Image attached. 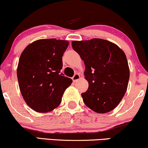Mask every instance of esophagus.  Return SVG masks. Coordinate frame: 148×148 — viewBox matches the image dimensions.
Masks as SVG:
<instances>
[{"label": "esophagus", "instance_id": "esophagus-1", "mask_svg": "<svg viewBox=\"0 0 148 148\" xmlns=\"http://www.w3.org/2000/svg\"><path fill=\"white\" fill-rule=\"evenodd\" d=\"M80 79V75L78 73H76L74 75V76L72 77V79L73 82H76L77 80H79Z\"/></svg>", "mask_w": 148, "mask_h": 148}]
</instances>
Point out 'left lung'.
Here are the masks:
<instances>
[{
	"label": "left lung",
	"instance_id": "left-lung-1",
	"mask_svg": "<svg viewBox=\"0 0 148 148\" xmlns=\"http://www.w3.org/2000/svg\"><path fill=\"white\" fill-rule=\"evenodd\" d=\"M72 47L85 64L88 88L82 94L86 106L99 114L118 106L125 95L130 77L127 59L118 45L101 39L73 41Z\"/></svg>",
	"mask_w": 148,
	"mask_h": 148
}]
</instances>
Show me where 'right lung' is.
<instances>
[{"label": "right lung", "instance_id": "add662e5", "mask_svg": "<svg viewBox=\"0 0 148 148\" xmlns=\"http://www.w3.org/2000/svg\"><path fill=\"white\" fill-rule=\"evenodd\" d=\"M69 41L39 39L28 45L19 60L17 76L26 104L35 112H51L60 104L65 90L73 82L64 76L62 56Z\"/></svg>", "mask_w": 148, "mask_h": 148}]
</instances>
